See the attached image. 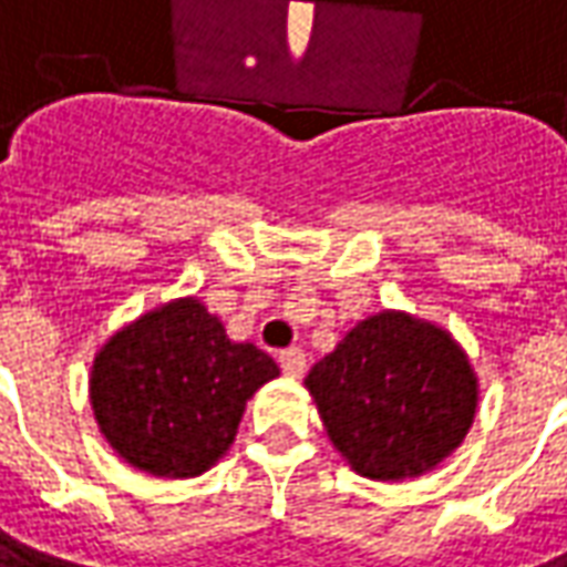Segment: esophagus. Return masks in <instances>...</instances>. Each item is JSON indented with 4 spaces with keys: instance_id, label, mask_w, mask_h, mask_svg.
<instances>
[{
    "instance_id": "obj_1",
    "label": "esophagus",
    "mask_w": 567,
    "mask_h": 567,
    "mask_svg": "<svg viewBox=\"0 0 567 567\" xmlns=\"http://www.w3.org/2000/svg\"><path fill=\"white\" fill-rule=\"evenodd\" d=\"M277 361H280V367H284V373H287V377H302V373H306V367H308L306 351H302V349L280 351V358H277Z\"/></svg>"
}]
</instances>
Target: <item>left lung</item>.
<instances>
[{
  "label": "left lung",
  "mask_w": 567,
  "mask_h": 567,
  "mask_svg": "<svg viewBox=\"0 0 567 567\" xmlns=\"http://www.w3.org/2000/svg\"><path fill=\"white\" fill-rule=\"evenodd\" d=\"M306 389L349 466L373 482L435 470L466 439L478 380L466 351L404 311L370 315L311 367Z\"/></svg>",
  "instance_id": "8db88e82"
}]
</instances>
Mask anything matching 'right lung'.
Returning a JSON list of instances; mask_svg holds the SVG:
<instances>
[{
  "instance_id": "right-lung-1",
  "label": "right lung",
  "mask_w": 567,
  "mask_h": 567,
  "mask_svg": "<svg viewBox=\"0 0 567 567\" xmlns=\"http://www.w3.org/2000/svg\"><path fill=\"white\" fill-rule=\"evenodd\" d=\"M277 364L234 342L200 299H172L101 346L89 398L101 435L128 466L157 478H194L234 444L246 401Z\"/></svg>"
}]
</instances>
